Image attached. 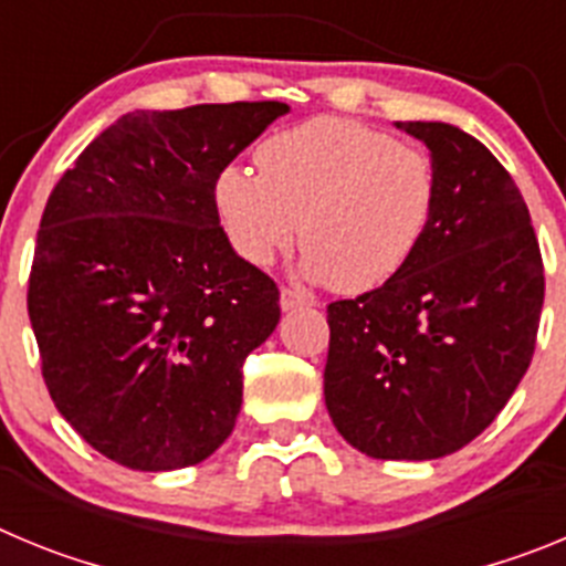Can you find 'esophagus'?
<instances>
[{
	"label": "esophagus",
	"instance_id": "34e87169",
	"mask_svg": "<svg viewBox=\"0 0 566 566\" xmlns=\"http://www.w3.org/2000/svg\"><path fill=\"white\" fill-rule=\"evenodd\" d=\"M308 306V297L297 289H280V308L283 312H292V308H303Z\"/></svg>",
	"mask_w": 566,
	"mask_h": 566
}]
</instances>
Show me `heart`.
Listing matches in <instances>:
<instances>
[{
  "mask_svg": "<svg viewBox=\"0 0 566 566\" xmlns=\"http://www.w3.org/2000/svg\"><path fill=\"white\" fill-rule=\"evenodd\" d=\"M258 172L229 164L214 212L240 260L269 266L297 238L303 272L334 292L363 294L402 272L431 232L437 164L368 124L319 115L254 149Z\"/></svg>",
  "mask_w": 566,
  "mask_h": 566,
  "instance_id": "obj_1",
  "label": "heart"
}]
</instances>
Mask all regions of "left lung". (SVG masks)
Returning a JSON list of instances; mask_svg holds the SVG:
<instances>
[{
    "label": "left lung",
    "mask_w": 566,
    "mask_h": 566,
    "mask_svg": "<svg viewBox=\"0 0 566 566\" xmlns=\"http://www.w3.org/2000/svg\"><path fill=\"white\" fill-rule=\"evenodd\" d=\"M431 149V232L379 289L328 306L326 408L374 459H439L499 417L536 352L544 263L516 181L442 122H397Z\"/></svg>",
    "instance_id": "obj_1"
}]
</instances>
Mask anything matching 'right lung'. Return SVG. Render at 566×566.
<instances>
[{"mask_svg": "<svg viewBox=\"0 0 566 566\" xmlns=\"http://www.w3.org/2000/svg\"><path fill=\"white\" fill-rule=\"evenodd\" d=\"M286 113L135 109L50 192L28 280L42 377L78 437L124 468H189L232 433L280 292L229 247L214 178Z\"/></svg>", "mask_w": 566, "mask_h": 566, "instance_id": "add662e5", "label": "right lung"}]
</instances>
